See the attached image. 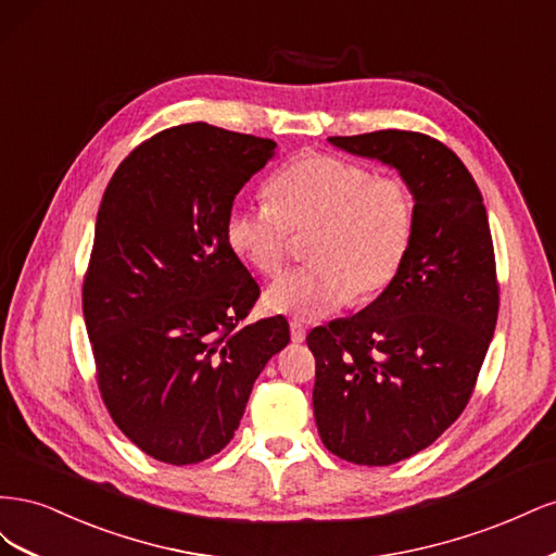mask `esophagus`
I'll return each instance as SVG.
<instances>
[{"label": "esophagus", "instance_id": "esophagus-1", "mask_svg": "<svg viewBox=\"0 0 556 556\" xmlns=\"http://www.w3.org/2000/svg\"><path fill=\"white\" fill-rule=\"evenodd\" d=\"M290 333H292V341L294 343H301L306 339V325L301 323V319H290Z\"/></svg>", "mask_w": 556, "mask_h": 556}]
</instances>
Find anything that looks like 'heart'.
<instances>
[{"mask_svg": "<svg viewBox=\"0 0 556 556\" xmlns=\"http://www.w3.org/2000/svg\"><path fill=\"white\" fill-rule=\"evenodd\" d=\"M268 201H233L225 237L233 255L276 276L292 231H308L311 264L282 274L266 292L278 313L327 315L355 296L371 301L399 276L415 229V197L401 176L331 153H301L266 182Z\"/></svg>", "mask_w": 556, "mask_h": 556, "instance_id": "obj_1", "label": "heart"}]
</instances>
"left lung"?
Segmentation results:
<instances>
[{
    "instance_id": "obj_1",
    "label": "left lung",
    "mask_w": 556,
    "mask_h": 556,
    "mask_svg": "<svg viewBox=\"0 0 556 556\" xmlns=\"http://www.w3.org/2000/svg\"><path fill=\"white\" fill-rule=\"evenodd\" d=\"M329 141L396 166L415 197L413 241L394 282L362 313L306 336L319 439L345 462L390 466L429 447L476 390L498 317L492 231L473 176L429 134Z\"/></svg>"
}]
</instances>
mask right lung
<instances>
[{
  "label": "right lung",
  "instance_id": "obj_1",
  "mask_svg": "<svg viewBox=\"0 0 556 556\" xmlns=\"http://www.w3.org/2000/svg\"><path fill=\"white\" fill-rule=\"evenodd\" d=\"M274 148L208 123L178 125L134 148L106 185L83 317L111 419L157 462L220 452L262 368L290 343L282 315L243 325L260 285L225 237L233 197Z\"/></svg>",
  "mask_w": 556,
  "mask_h": 556
}]
</instances>
